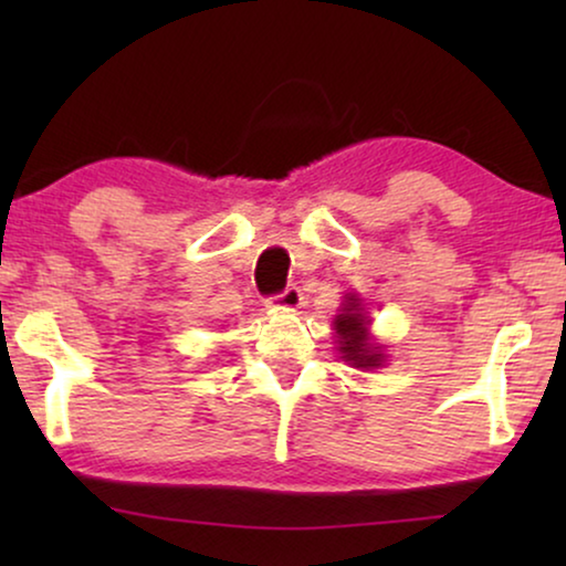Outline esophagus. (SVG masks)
<instances>
[{
    "mask_svg": "<svg viewBox=\"0 0 566 566\" xmlns=\"http://www.w3.org/2000/svg\"><path fill=\"white\" fill-rule=\"evenodd\" d=\"M301 301H304V296H301V291L296 289V285H289L283 293H277V296H270L268 298V306L273 308H283V312H296V308L301 306Z\"/></svg>",
    "mask_w": 566,
    "mask_h": 566,
    "instance_id": "34e87169",
    "label": "esophagus"
}]
</instances>
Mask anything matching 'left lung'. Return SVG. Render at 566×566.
Returning a JSON list of instances; mask_svg holds the SVG:
<instances>
[{"label":"left lung","instance_id":"8db88e82","mask_svg":"<svg viewBox=\"0 0 566 566\" xmlns=\"http://www.w3.org/2000/svg\"><path fill=\"white\" fill-rule=\"evenodd\" d=\"M335 337H337V350L343 355L345 363H350L353 368H378L386 360L381 353V345H376L370 339L368 329V314L363 312V304L358 296H345V304L335 316Z\"/></svg>","mask_w":566,"mask_h":566}]
</instances>
